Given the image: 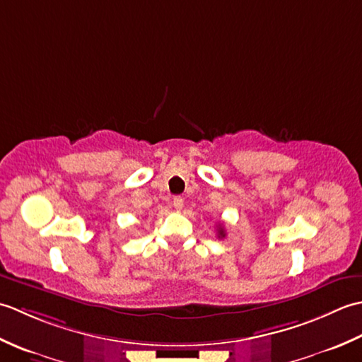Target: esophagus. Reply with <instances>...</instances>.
<instances>
[{"label": "esophagus", "mask_w": 362, "mask_h": 362, "mask_svg": "<svg viewBox=\"0 0 362 362\" xmlns=\"http://www.w3.org/2000/svg\"><path fill=\"white\" fill-rule=\"evenodd\" d=\"M173 205H174V209L175 210H182V206H183V199L180 197V196H175L174 199H173Z\"/></svg>", "instance_id": "esophagus-1"}]
</instances>
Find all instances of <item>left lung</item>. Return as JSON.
Returning <instances> with one entry per match:
<instances>
[{
  "instance_id": "8db88e82",
  "label": "left lung",
  "mask_w": 362,
  "mask_h": 362,
  "mask_svg": "<svg viewBox=\"0 0 362 362\" xmlns=\"http://www.w3.org/2000/svg\"><path fill=\"white\" fill-rule=\"evenodd\" d=\"M218 238H226V230L222 224L218 226Z\"/></svg>"
}]
</instances>
